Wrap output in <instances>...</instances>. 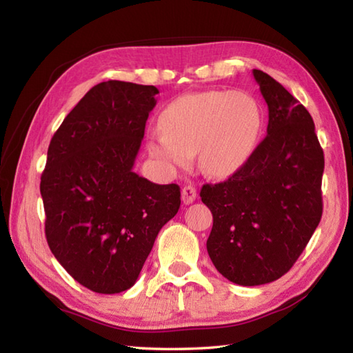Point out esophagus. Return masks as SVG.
Segmentation results:
<instances>
[{
    "mask_svg": "<svg viewBox=\"0 0 353 353\" xmlns=\"http://www.w3.org/2000/svg\"><path fill=\"white\" fill-rule=\"evenodd\" d=\"M197 199V190L194 188V186L188 185L185 186V188L182 190V201L185 205H191L194 200Z\"/></svg>",
    "mask_w": 353,
    "mask_h": 353,
    "instance_id": "obj_1",
    "label": "esophagus"
}]
</instances>
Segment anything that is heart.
<instances>
[{"mask_svg":"<svg viewBox=\"0 0 353 353\" xmlns=\"http://www.w3.org/2000/svg\"><path fill=\"white\" fill-rule=\"evenodd\" d=\"M262 114L250 95L203 91L179 97L162 110L161 130L150 132L148 153L170 168L190 167L197 153L201 172L224 177L243 168L258 144Z\"/></svg>","mask_w":353,"mask_h":353,"instance_id":"obj_1","label":"heart"}]
</instances>
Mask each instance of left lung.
<instances>
[{"instance_id":"8db88e82","label":"left lung","mask_w":353,"mask_h":353,"mask_svg":"<svg viewBox=\"0 0 353 353\" xmlns=\"http://www.w3.org/2000/svg\"><path fill=\"white\" fill-rule=\"evenodd\" d=\"M253 77L268 106L267 137L226 182L200 191L214 219L209 258L226 279L244 287L287 273L323 212L325 156L312 117L264 71L253 70Z\"/></svg>"}]
</instances>
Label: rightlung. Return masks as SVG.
Returning <instances> with one entry per match:
<instances>
[{
    "instance_id": "1",
    "label": "right lung",
    "mask_w": 353,
    "mask_h": 353,
    "mask_svg": "<svg viewBox=\"0 0 353 353\" xmlns=\"http://www.w3.org/2000/svg\"><path fill=\"white\" fill-rule=\"evenodd\" d=\"M154 86H94L52 137L41 177L45 236L61 265L100 294L132 288L154 239L181 208L176 183L133 171Z\"/></svg>"
}]
</instances>
